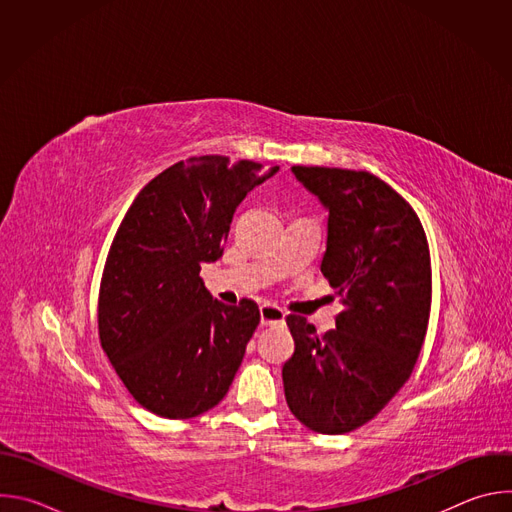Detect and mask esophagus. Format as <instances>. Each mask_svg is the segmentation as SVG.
I'll use <instances>...</instances> for the list:
<instances>
[{"label":"esophagus","instance_id":"esophagus-1","mask_svg":"<svg viewBox=\"0 0 512 512\" xmlns=\"http://www.w3.org/2000/svg\"><path fill=\"white\" fill-rule=\"evenodd\" d=\"M259 316H261V326H279L285 322V312L271 304H263L259 308Z\"/></svg>","mask_w":512,"mask_h":512}]
</instances>
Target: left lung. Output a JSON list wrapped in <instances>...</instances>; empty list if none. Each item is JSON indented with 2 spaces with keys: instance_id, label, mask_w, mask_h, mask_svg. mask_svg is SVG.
Listing matches in <instances>:
<instances>
[{
  "instance_id": "8db88e82",
  "label": "left lung",
  "mask_w": 512,
  "mask_h": 512,
  "mask_svg": "<svg viewBox=\"0 0 512 512\" xmlns=\"http://www.w3.org/2000/svg\"><path fill=\"white\" fill-rule=\"evenodd\" d=\"M291 172L328 210L320 269L342 312L322 338L306 318H285L296 342L281 371L285 401L312 431L338 435L371 421L413 373L431 306L429 247L415 210L375 174Z\"/></svg>"
}]
</instances>
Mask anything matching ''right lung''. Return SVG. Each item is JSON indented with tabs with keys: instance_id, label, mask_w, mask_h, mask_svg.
I'll use <instances>...</instances> for the list:
<instances>
[{
	"instance_id": "obj_1",
	"label": "right lung",
	"mask_w": 512,
	"mask_h": 512,
	"mask_svg": "<svg viewBox=\"0 0 512 512\" xmlns=\"http://www.w3.org/2000/svg\"><path fill=\"white\" fill-rule=\"evenodd\" d=\"M279 168L200 156L145 184L125 212L99 289V338L131 397L166 419L223 401L259 324L253 300H212L200 265L223 255L243 198Z\"/></svg>"
}]
</instances>
